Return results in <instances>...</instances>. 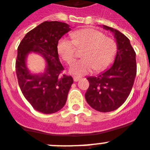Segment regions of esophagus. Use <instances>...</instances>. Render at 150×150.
<instances>
[{"label":"esophagus","mask_w":150,"mask_h":150,"mask_svg":"<svg viewBox=\"0 0 150 150\" xmlns=\"http://www.w3.org/2000/svg\"><path fill=\"white\" fill-rule=\"evenodd\" d=\"M80 80V77H78V76H74V80L75 82H77Z\"/></svg>","instance_id":"34e87169"}]
</instances>
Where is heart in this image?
Listing matches in <instances>:
<instances>
[{
    "instance_id": "b5f03b06",
    "label": "heart",
    "mask_w": 150,
    "mask_h": 150,
    "mask_svg": "<svg viewBox=\"0 0 150 150\" xmlns=\"http://www.w3.org/2000/svg\"><path fill=\"white\" fill-rule=\"evenodd\" d=\"M71 38L72 40L65 37L61 38L57 44L58 53L69 64L76 58V47L85 48L82 54L83 59L74 62L70 66L69 72L71 74L82 76L94 69L102 71L113 61L117 45L114 39L106 37L102 32L94 29H80L73 32Z\"/></svg>"
}]
</instances>
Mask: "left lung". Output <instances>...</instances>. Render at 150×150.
<instances>
[{
    "instance_id": "8db88e82",
    "label": "left lung",
    "mask_w": 150,
    "mask_h": 150,
    "mask_svg": "<svg viewBox=\"0 0 150 150\" xmlns=\"http://www.w3.org/2000/svg\"><path fill=\"white\" fill-rule=\"evenodd\" d=\"M102 28L114 34L117 53L109 68L96 76H88L89 86L85 98L93 109L109 112L118 108L130 95L137 74L136 53L123 33L107 25Z\"/></svg>"
}]
</instances>
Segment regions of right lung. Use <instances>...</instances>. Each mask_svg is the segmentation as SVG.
<instances>
[{
    "label": "right lung",
    "mask_w": 150,
    "mask_h": 150,
    "mask_svg": "<svg viewBox=\"0 0 150 150\" xmlns=\"http://www.w3.org/2000/svg\"><path fill=\"white\" fill-rule=\"evenodd\" d=\"M71 30L70 25L58 21H45L26 33L17 49L16 73L22 93L34 109L53 114L64 106L74 80L61 75L62 64L57 53L60 38ZM39 53L46 62L44 71L33 74L26 59L29 53Z\"/></svg>",
    "instance_id": "right-lung-1"
}]
</instances>
